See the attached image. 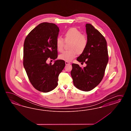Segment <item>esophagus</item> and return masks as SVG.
I'll use <instances>...</instances> for the list:
<instances>
[{
	"mask_svg": "<svg viewBox=\"0 0 131 131\" xmlns=\"http://www.w3.org/2000/svg\"><path fill=\"white\" fill-rule=\"evenodd\" d=\"M65 64H70L71 63H70V62H69L66 61L65 62Z\"/></svg>",
	"mask_w": 131,
	"mask_h": 131,
	"instance_id": "esophagus-1",
	"label": "esophagus"
}]
</instances>
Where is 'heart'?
Masks as SVG:
<instances>
[{"mask_svg":"<svg viewBox=\"0 0 131 131\" xmlns=\"http://www.w3.org/2000/svg\"><path fill=\"white\" fill-rule=\"evenodd\" d=\"M66 42L71 41L70 45V50H66L60 54L59 59L66 61H71L79 54L82 53L86 49L88 44L86 36L82 35L81 31L75 28H71L64 33ZM64 40L61 37H58L56 41V46L58 50L61 52L64 50Z\"/></svg>","mask_w":131,"mask_h":131,"instance_id":"b5f03b06","label":"heart"}]
</instances>
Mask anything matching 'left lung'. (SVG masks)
<instances>
[{"label":"left lung","instance_id":"obj_1","mask_svg":"<svg viewBox=\"0 0 131 131\" xmlns=\"http://www.w3.org/2000/svg\"><path fill=\"white\" fill-rule=\"evenodd\" d=\"M88 44L77 60L85 62L86 67L72 64L71 75L74 86L83 91H89L100 83L108 62L107 42L100 32L90 24H86Z\"/></svg>","mask_w":131,"mask_h":131}]
</instances>
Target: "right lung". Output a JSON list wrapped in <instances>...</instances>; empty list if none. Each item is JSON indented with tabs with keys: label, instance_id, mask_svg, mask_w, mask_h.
<instances>
[{
	"label": "right lung",
	"instance_id": "add662e5",
	"mask_svg": "<svg viewBox=\"0 0 131 131\" xmlns=\"http://www.w3.org/2000/svg\"><path fill=\"white\" fill-rule=\"evenodd\" d=\"M59 29L54 23L43 22L34 28L26 37L23 48V66L32 86L47 93L57 86L59 74L65 66L63 60L48 64L46 60L58 57L56 41Z\"/></svg>",
	"mask_w": 131,
	"mask_h": 131
}]
</instances>
